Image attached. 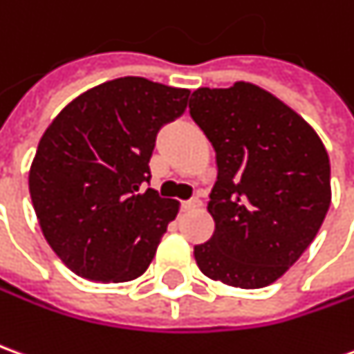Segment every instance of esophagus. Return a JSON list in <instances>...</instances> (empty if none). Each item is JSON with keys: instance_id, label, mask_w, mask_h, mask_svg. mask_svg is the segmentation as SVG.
Returning a JSON list of instances; mask_svg holds the SVG:
<instances>
[{"instance_id": "obj_1", "label": "esophagus", "mask_w": 354, "mask_h": 354, "mask_svg": "<svg viewBox=\"0 0 354 354\" xmlns=\"http://www.w3.org/2000/svg\"><path fill=\"white\" fill-rule=\"evenodd\" d=\"M201 207V201L199 199H187V201H182V211H192V209H197Z\"/></svg>"}]
</instances>
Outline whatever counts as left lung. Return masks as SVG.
Instances as JSON below:
<instances>
[{
	"mask_svg": "<svg viewBox=\"0 0 354 354\" xmlns=\"http://www.w3.org/2000/svg\"><path fill=\"white\" fill-rule=\"evenodd\" d=\"M189 115L216 153L214 234L199 270L243 289L270 286L318 234L332 203L330 159L313 126L263 88H199Z\"/></svg>",
	"mask_w": 354,
	"mask_h": 354,
	"instance_id": "1",
	"label": "left lung"
}]
</instances>
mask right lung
I'll return each mask as SVG.
<instances>
[{"instance_id": "add662e5", "label": "right lung", "mask_w": 354, "mask_h": 354, "mask_svg": "<svg viewBox=\"0 0 354 354\" xmlns=\"http://www.w3.org/2000/svg\"><path fill=\"white\" fill-rule=\"evenodd\" d=\"M189 90L140 76L100 84L49 124L28 187L39 228L86 280H136L151 264L178 201L143 184L162 126L187 107Z\"/></svg>"}]
</instances>
